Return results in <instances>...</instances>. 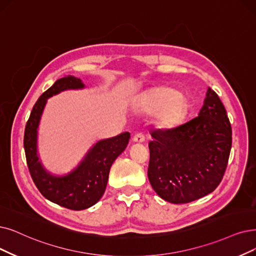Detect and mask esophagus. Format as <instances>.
Masks as SVG:
<instances>
[{"label": "esophagus", "mask_w": 256, "mask_h": 256, "mask_svg": "<svg viewBox=\"0 0 256 256\" xmlns=\"http://www.w3.org/2000/svg\"><path fill=\"white\" fill-rule=\"evenodd\" d=\"M134 142H142L145 140V134H142V132H138V134H136L134 136Z\"/></svg>", "instance_id": "obj_1"}]
</instances>
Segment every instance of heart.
<instances>
[{"label": "heart", "instance_id": "obj_1", "mask_svg": "<svg viewBox=\"0 0 256 256\" xmlns=\"http://www.w3.org/2000/svg\"><path fill=\"white\" fill-rule=\"evenodd\" d=\"M146 108L149 111H162L160 120L162 125L171 127L182 118L187 109L185 96L176 94L169 88H160L149 96L146 100Z\"/></svg>", "mask_w": 256, "mask_h": 256}]
</instances>
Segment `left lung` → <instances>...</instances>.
I'll return each instance as SVG.
<instances>
[{
	"mask_svg": "<svg viewBox=\"0 0 256 256\" xmlns=\"http://www.w3.org/2000/svg\"><path fill=\"white\" fill-rule=\"evenodd\" d=\"M148 178L169 202L186 204L216 189L232 145L227 111L210 87L196 118L178 127L151 131Z\"/></svg>",
	"mask_w": 256,
	"mask_h": 256,
	"instance_id": "8db88e82",
	"label": "left lung"
}]
</instances>
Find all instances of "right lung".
<instances>
[{
  "label": "right lung",
  "instance_id": "1",
  "mask_svg": "<svg viewBox=\"0 0 256 256\" xmlns=\"http://www.w3.org/2000/svg\"><path fill=\"white\" fill-rule=\"evenodd\" d=\"M83 87L82 80L74 76H66L56 80L36 100L24 132L26 162L34 185L44 198L70 210L87 209L103 196L110 167L125 150L130 138L129 132H124L118 136L98 142L80 165L68 176H54L44 170L36 154V129L46 100L63 90Z\"/></svg>",
  "mask_w": 256,
  "mask_h": 256
}]
</instances>
